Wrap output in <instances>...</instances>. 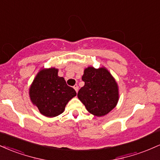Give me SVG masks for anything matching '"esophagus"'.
Returning <instances> with one entry per match:
<instances>
[{"label": "esophagus", "mask_w": 160, "mask_h": 160, "mask_svg": "<svg viewBox=\"0 0 160 160\" xmlns=\"http://www.w3.org/2000/svg\"><path fill=\"white\" fill-rule=\"evenodd\" d=\"M74 89H75V91H76L77 92H78V86L77 85V84H75V85L74 86Z\"/></svg>", "instance_id": "1"}]
</instances>
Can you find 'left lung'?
Masks as SVG:
<instances>
[{
  "instance_id": "1",
  "label": "left lung",
  "mask_w": 160,
  "mask_h": 160,
  "mask_svg": "<svg viewBox=\"0 0 160 160\" xmlns=\"http://www.w3.org/2000/svg\"><path fill=\"white\" fill-rule=\"evenodd\" d=\"M85 82L78 93L88 111L96 117L108 114L119 101V86L115 78L104 67L89 66L82 77Z\"/></svg>"
}]
</instances>
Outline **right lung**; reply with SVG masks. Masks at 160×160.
Wrapping results in <instances>:
<instances>
[{
    "mask_svg": "<svg viewBox=\"0 0 160 160\" xmlns=\"http://www.w3.org/2000/svg\"><path fill=\"white\" fill-rule=\"evenodd\" d=\"M58 72L56 68H41L29 88L32 104L47 117L63 113L66 104L77 95L74 89L66 84L64 78L58 76Z\"/></svg>",
    "mask_w": 160,
    "mask_h": 160,
    "instance_id": "add662e5",
    "label": "right lung"
}]
</instances>
